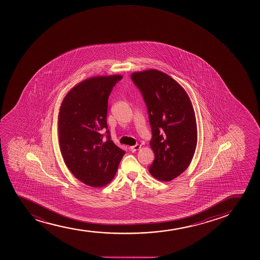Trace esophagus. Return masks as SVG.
<instances>
[{
    "instance_id": "34e87169",
    "label": "esophagus",
    "mask_w": 260,
    "mask_h": 260,
    "mask_svg": "<svg viewBox=\"0 0 260 260\" xmlns=\"http://www.w3.org/2000/svg\"><path fill=\"white\" fill-rule=\"evenodd\" d=\"M141 149V145L140 144H136L135 146H132L129 147V149L132 150V152L137 151V150H138V149Z\"/></svg>"
}]
</instances>
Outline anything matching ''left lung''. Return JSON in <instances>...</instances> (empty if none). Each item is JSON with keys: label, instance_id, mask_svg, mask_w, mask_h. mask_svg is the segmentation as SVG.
Instances as JSON below:
<instances>
[{"label": "left lung", "instance_id": "8db88e82", "mask_svg": "<svg viewBox=\"0 0 260 260\" xmlns=\"http://www.w3.org/2000/svg\"><path fill=\"white\" fill-rule=\"evenodd\" d=\"M132 81L140 90L149 113L155 160L149 171L154 178L170 181L187 170L197 145V125L186 90L160 71L137 72Z\"/></svg>", "mask_w": 260, "mask_h": 260}]
</instances>
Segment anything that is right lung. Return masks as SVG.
I'll return each mask as SVG.
<instances>
[{
  "mask_svg": "<svg viewBox=\"0 0 260 260\" xmlns=\"http://www.w3.org/2000/svg\"><path fill=\"white\" fill-rule=\"evenodd\" d=\"M121 75L92 77L66 95L58 118V143L64 164L90 187H104L114 178L125 151L111 140L106 117L108 99ZM106 128L107 141L102 139Z\"/></svg>",
  "mask_w": 260,
  "mask_h": 260,
  "instance_id": "obj_1",
  "label": "right lung"
}]
</instances>
